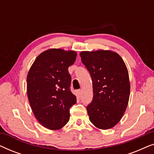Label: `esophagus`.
<instances>
[{
  "instance_id": "34e87169",
  "label": "esophagus",
  "mask_w": 154,
  "mask_h": 154,
  "mask_svg": "<svg viewBox=\"0 0 154 154\" xmlns=\"http://www.w3.org/2000/svg\"><path fill=\"white\" fill-rule=\"evenodd\" d=\"M76 93H77V95H78V97H81V90H78L77 91H76Z\"/></svg>"
}]
</instances>
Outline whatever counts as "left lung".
<instances>
[{"instance_id": "obj_1", "label": "left lung", "mask_w": 154, "mask_h": 154, "mask_svg": "<svg viewBox=\"0 0 154 154\" xmlns=\"http://www.w3.org/2000/svg\"><path fill=\"white\" fill-rule=\"evenodd\" d=\"M80 56L92 81L93 99L87 106L90 121L99 129H110L122 119L129 101L127 67L111 50L83 51Z\"/></svg>"}]
</instances>
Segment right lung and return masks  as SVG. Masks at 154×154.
Listing matches in <instances>:
<instances>
[{"mask_svg":"<svg viewBox=\"0 0 154 154\" xmlns=\"http://www.w3.org/2000/svg\"><path fill=\"white\" fill-rule=\"evenodd\" d=\"M73 50L50 49L40 54L29 69L27 95L38 121L48 129L59 130L69 121V109L76 103L70 90L68 68L76 59Z\"/></svg>","mask_w":154,"mask_h":154,"instance_id":"right-lung-1","label":"right lung"}]
</instances>
